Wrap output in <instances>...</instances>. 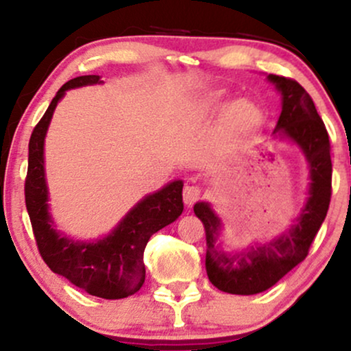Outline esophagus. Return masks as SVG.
<instances>
[{"label": "esophagus", "mask_w": 351, "mask_h": 351, "mask_svg": "<svg viewBox=\"0 0 351 351\" xmlns=\"http://www.w3.org/2000/svg\"><path fill=\"white\" fill-rule=\"evenodd\" d=\"M201 196V188L198 184H186L183 189V201L186 206H193V204L196 203V201L199 199Z\"/></svg>", "instance_id": "obj_1"}]
</instances>
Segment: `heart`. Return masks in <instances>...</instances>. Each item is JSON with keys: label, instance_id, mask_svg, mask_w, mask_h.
Wrapping results in <instances>:
<instances>
[{"label": "heart", "instance_id": "1", "mask_svg": "<svg viewBox=\"0 0 351 351\" xmlns=\"http://www.w3.org/2000/svg\"><path fill=\"white\" fill-rule=\"evenodd\" d=\"M226 99L221 92L201 99L195 106L196 115L211 117L223 110ZM263 125V112L251 100H237L228 107L223 119V134L229 145H239L256 134Z\"/></svg>", "mask_w": 351, "mask_h": 351}]
</instances>
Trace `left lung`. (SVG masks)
Listing matches in <instances>:
<instances>
[{"mask_svg": "<svg viewBox=\"0 0 351 351\" xmlns=\"http://www.w3.org/2000/svg\"><path fill=\"white\" fill-rule=\"evenodd\" d=\"M282 94V112L276 132L295 142L310 165V196L297 223L277 239L239 252L219 247L221 221L208 203H196L195 215L206 231V272L219 291L252 295L271 289L307 257L310 245L327 216L332 198V158L324 120L313 100L297 80L269 74Z\"/></svg>", "mask_w": 351, "mask_h": 351, "instance_id": "8db88e82", "label": "left lung"}]
</instances>
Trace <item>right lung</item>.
I'll return each mask as SVG.
<instances>
[{
  "label": "right lung",
  "instance_id": "obj_1",
  "mask_svg": "<svg viewBox=\"0 0 351 351\" xmlns=\"http://www.w3.org/2000/svg\"><path fill=\"white\" fill-rule=\"evenodd\" d=\"M100 82V75H80L64 84L52 99L29 138L24 198L36 244L47 267L90 295L115 300L134 295L142 289L145 245L156 231L168 226L183 213V181H173L160 191L148 195L110 234L97 243H79L56 231L47 211L44 136L54 108L67 88Z\"/></svg>",
  "mask_w": 351,
  "mask_h": 351
}]
</instances>
